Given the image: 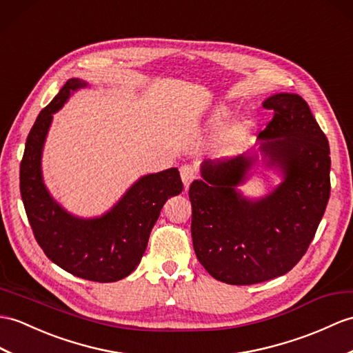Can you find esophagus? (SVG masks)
<instances>
[{
    "label": "esophagus",
    "mask_w": 353,
    "mask_h": 353,
    "mask_svg": "<svg viewBox=\"0 0 353 353\" xmlns=\"http://www.w3.org/2000/svg\"><path fill=\"white\" fill-rule=\"evenodd\" d=\"M180 177H182L185 190H188L195 179V170L191 165H183L182 168H180Z\"/></svg>",
    "instance_id": "34e87169"
}]
</instances>
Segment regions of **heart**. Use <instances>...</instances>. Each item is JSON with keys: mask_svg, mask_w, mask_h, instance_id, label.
Returning <instances> with one entry per match:
<instances>
[{"mask_svg": "<svg viewBox=\"0 0 353 353\" xmlns=\"http://www.w3.org/2000/svg\"><path fill=\"white\" fill-rule=\"evenodd\" d=\"M232 117H233V110L230 106L225 103H218L209 111L206 119H204V126H206V129L214 130V132H220L221 130H223V132L218 137L216 144H215L216 154H219V157L223 158L234 157V154L242 152L245 144H247V139L251 130V121L248 119L237 121L225 130V128L228 126Z\"/></svg>", "mask_w": 353, "mask_h": 353, "instance_id": "b5f03b06", "label": "heart"}]
</instances>
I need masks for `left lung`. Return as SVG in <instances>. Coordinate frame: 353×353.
I'll return each instance as SVG.
<instances>
[{
	"instance_id": "8db88e82",
	"label": "left lung",
	"mask_w": 353,
	"mask_h": 353,
	"mask_svg": "<svg viewBox=\"0 0 353 353\" xmlns=\"http://www.w3.org/2000/svg\"><path fill=\"white\" fill-rule=\"evenodd\" d=\"M274 119L259 149L230 161H204L190 188L196 259L218 281L248 285L288 274L304 256L330 200V144L299 94L263 102ZM261 157V160L258 158ZM259 163L282 182L259 199L239 190Z\"/></svg>"
}]
</instances>
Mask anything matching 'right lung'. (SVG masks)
I'll list each match as a JSON object with an SVG mask.
<instances>
[{
    "mask_svg": "<svg viewBox=\"0 0 353 353\" xmlns=\"http://www.w3.org/2000/svg\"><path fill=\"white\" fill-rule=\"evenodd\" d=\"M88 83L70 78L32 125L21 162L19 186L32 233L46 257L75 276L114 283L139 265L152 228L168 199L183 190L177 168L139 177L101 216L81 218L48 191L42 154L54 114Z\"/></svg>",
    "mask_w": 353,
    "mask_h": 353,
    "instance_id": "obj_1",
    "label": "right lung"
}]
</instances>
